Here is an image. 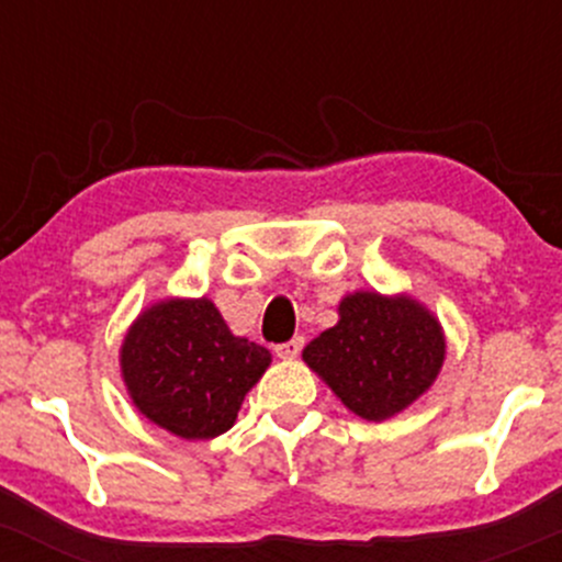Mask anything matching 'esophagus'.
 <instances>
[{
    "label": "esophagus",
    "instance_id": "obj_1",
    "mask_svg": "<svg viewBox=\"0 0 562 562\" xmlns=\"http://www.w3.org/2000/svg\"><path fill=\"white\" fill-rule=\"evenodd\" d=\"M301 348H303V338L299 335V338H290L288 344L277 346L274 351H277V357H280V359H295L301 353Z\"/></svg>",
    "mask_w": 562,
    "mask_h": 562
}]
</instances>
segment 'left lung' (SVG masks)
Segmentation results:
<instances>
[{"mask_svg":"<svg viewBox=\"0 0 562 562\" xmlns=\"http://www.w3.org/2000/svg\"><path fill=\"white\" fill-rule=\"evenodd\" d=\"M338 317L303 348V362L353 415L389 420L434 385L447 340L420 301L357 290L340 301Z\"/></svg>","mask_w":562,"mask_h":562,"instance_id":"obj_1","label":"left lung"}]
</instances>
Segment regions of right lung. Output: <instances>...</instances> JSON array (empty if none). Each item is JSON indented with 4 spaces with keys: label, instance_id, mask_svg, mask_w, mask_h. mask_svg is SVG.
Segmentation results:
<instances>
[{
    "label": "right lung",
    "instance_id": "obj_1",
    "mask_svg": "<svg viewBox=\"0 0 562 562\" xmlns=\"http://www.w3.org/2000/svg\"><path fill=\"white\" fill-rule=\"evenodd\" d=\"M269 364L272 353L232 335L209 299L153 303L121 346V378L134 406L187 441L229 430Z\"/></svg>",
    "mask_w": 562,
    "mask_h": 562
}]
</instances>
